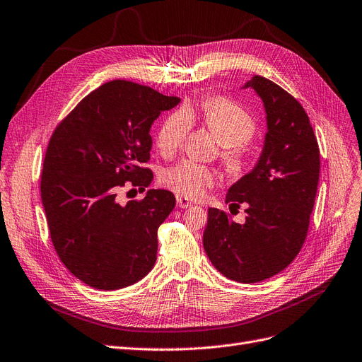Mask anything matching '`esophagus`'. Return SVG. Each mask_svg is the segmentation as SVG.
Listing matches in <instances>:
<instances>
[{"instance_id": "esophagus-1", "label": "esophagus", "mask_w": 362, "mask_h": 362, "mask_svg": "<svg viewBox=\"0 0 362 362\" xmlns=\"http://www.w3.org/2000/svg\"><path fill=\"white\" fill-rule=\"evenodd\" d=\"M176 202H177V206H179L180 209H189V207L192 206V202H191L189 199L185 198V197H180V195H177Z\"/></svg>"}]
</instances>
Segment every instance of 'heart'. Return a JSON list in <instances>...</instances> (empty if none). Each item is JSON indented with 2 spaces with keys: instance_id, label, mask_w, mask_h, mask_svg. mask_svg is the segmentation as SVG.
I'll return each mask as SVG.
<instances>
[{
  "instance_id": "heart-1",
  "label": "heart",
  "mask_w": 362,
  "mask_h": 362,
  "mask_svg": "<svg viewBox=\"0 0 362 362\" xmlns=\"http://www.w3.org/2000/svg\"><path fill=\"white\" fill-rule=\"evenodd\" d=\"M199 118L202 124L217 137L222 146V161L229 176H241L247 167L244 145L256 133V121L243 106L225 98H210L199 106L179 107L163 122L158 132V148L163 153L176 152L185 142L192 127V121ZM218 182L217 173L189 160L167 168L161 175V183L167 189L180 197L198 199Z\"/></svg>"
}]
</instances>
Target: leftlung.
<instances>
[{"label": "left lung", "mask_w": 362, "mask_h": 362, "mask_svg": "<svg viewBox=\"0 0 362 362\" xmlns=\"http://www.w3.org/2000/svg\"><path fill=\"white\" fill-rule=\"evenodd\" d=\"M243 88L262 99L268 130L257 164L226 194L229 209L244 206L247 217L237 223L209 209L202 244L220 274L251 284L284 271L300 251L317 197L320 148L291 94L259 75Z\"/></svg>", "instance_id": "left-lung-1"}]
</instances>
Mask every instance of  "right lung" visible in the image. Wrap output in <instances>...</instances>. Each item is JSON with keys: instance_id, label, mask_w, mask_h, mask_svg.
<instances>
[{"instance_id": "obj_1", "label": "right lung", "mask_w": 362, "mask_h": 362, "mask_svg": "<svg viewBox=\"0 0 362 362\" xmlns=\"http://www.w3.org/2000/svg\"><path fill=\"white\" fill-rule=\"evenodd\" d=\"M132 81H109L86 96L54 130L45 152L41 199L56 253L72 275L98 290L129 287L153 268L160 225L176 206L165 189L119 204L125 183L153 179V121L179 105Z\"/></svg>"}]
</instances>
